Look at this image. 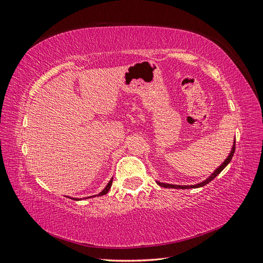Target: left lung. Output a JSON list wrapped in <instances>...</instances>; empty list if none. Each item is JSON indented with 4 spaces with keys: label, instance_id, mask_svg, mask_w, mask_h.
<instances>
[{
    "label": "left lung",
    "instance_id": "8db88e82",
    "mask_svg": "<svg viewBox=\"0 0 263 263\" xmlns=\"http://www.w3.org/2000/svg\"><path fill=\"white\" fill-rule=\"evenodd\" d=\"M235 148H236V141H234V145H232V148L231 151L229 153V155L227 156V159L223 161V163H221L220 166L218 168H216V171L214 172V173L209 176L207 179H205L204 182H201L199 184H195V185H173V184H166V183H161V182H156L157 184H159L160 186L162 187H165V189H177V190H186V189H198V187H202L205 186L206 184H208L209 182H212L213 179L218 175L220 172L227 166V165L230 163L232 156H234V153H235Z\"/></svg>",
    "mask_w": 263,
    "mask_h": 263
}]
</instances>
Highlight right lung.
<instances>
[{"mask_svg":"<svg viewBox=\"0 0 263 263\" xmlns=\"http://www.w3.org/2000/svg\"><path fill=\"white\" fill-rule=\"evenodd\" d=\"M112 179L114 178H111L110 179V182L108 183V185L106 186V189H104L102 192H100L98 195H95V196H91V197H96V196H102V195H106L108 192H109V190L111 189V185H112ZM69 198H71V197H69ZM88 198H90V197H88ZM72 199H74V200H79L78 198H72Z\"/></svg>","mask_w":263,"mask_h":263,"instance_id":"obj_1","label":"right lung"}]
</instances>
